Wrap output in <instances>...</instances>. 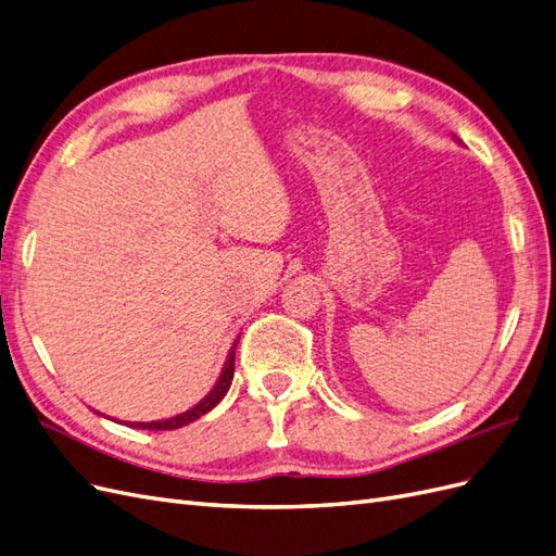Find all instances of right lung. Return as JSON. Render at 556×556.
Masks as SVG:
<instances>
[{
  "label": "right lung",
  "instance_id": "1",
  "mask_svg": "<svg viewBox=\"0 0 556 556\" xmlns=\"http://www.w3.org/2000/svg\"><path fill=\"white\" fill-rule=\"evenodd\" d=\"M236 349H238V339H236V344L230 346V351H228V357H226V363H224V369H222V374H219V379H217V383H214V388L207 392V395L195 404V406H191L189 410H185V414H180V416H173V418H166V420H152V422H127L129 427H134V429H152V432H164V429H177V427H185V425H189V422H193V420H199L201 416H205L207 410H212L214 406H217L222 400H224V395L228 392V388H230V381H232V371H236Z\"/></svg>",
  "mask_w": 556,
  "mask_h": 556
}]
</instances>
